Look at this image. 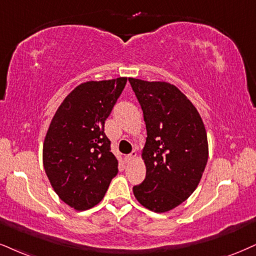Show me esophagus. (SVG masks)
<instances>
[{
	"instance_id": "1",
	"label": "esophagus",
	"mask_w": 256,
	"mask_h": 256,
	"mask_svg": "<svg viewBox=\"0 0 256 256\" xmlns=\"http://www.w3.org/2000/svg\"><path fill=\"white\" fill-rule=\"evenodd\" d=\"M136 156H138V153L134 150V152H132L130 154H128V156H124V162H133V160H134Z\"/></svg>"
}]
</instances>
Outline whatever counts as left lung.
Segmentation results:
<instances>
[{"label": "left lung", "instance_id": "1", "mask_svg": "<svg viewBox=\"0 0 256 256\" xmlns=\"http://www.w3.org/2000/svg\"><path fill=\"white\" fill-rule=\"evenodd\" d=\"M144 112L147 138L141 153L146 178L133 188L146 209L167 212L192 194L205 170L209 146L203 120L176 85L129 78Z\"/></svg>", "mask_w": 256, "mask_h": 256}]
</instances>
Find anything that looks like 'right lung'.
I'll list each match as a JSON object with an SVG mask.
<instances>
[{"instance_id": "obj_1", "label": "right lung", "mask_w": 256, "mask_h": 256, "mask_svg": "<svg viewBox=\"0 0 256 256\" xmlns=\"http://www.w3.org/2000/svg\"><path fill=\"white\" fill-rule=\"evenodd\" d=\"M127 77L76 86L56 109L44 141V168L53 190L74 210L98 204L118 172L104 123Z\"/></svg>"}]
</instances>
